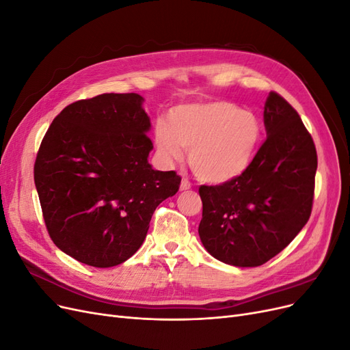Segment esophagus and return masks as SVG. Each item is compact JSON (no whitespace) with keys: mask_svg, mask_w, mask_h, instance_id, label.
Instances as JSON below:
<instances>
[{"mask_svg":"<svg viewBox=\"0 0 350 350\" xmlns=\"http://www.w3.org/2000/svg\"><path fill=\"white\" fill-rule=\"evenodd\" d=\"M189 188H191V184H189V181H187V179H183L181 185H179V189H181V191H187V189H189Z\"/></svg>","mask_w":350,"mask_h":350,"instance_id":"obj_1","label":"esophagus"}]
</instances>
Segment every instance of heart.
I'll return each instance as SVG.
<instances>
[{
    "label": "heart",
    "instance_id": "obj_1",
    "mask_svg": "<svg viewBox=\"0 0 350 350\" xmlns=\"http://www.w3.org/2000/svg\"><path fill=\"white\" fill-rule=\"evenodd\" d=\"M262 139L256 113L226 100L178 105L169 122L154 126V144L166 163L184 159L207 184H225L247 171Z\"/></svg>",
    "mask_w": 350,
    "mask_h": 350
}]
</instances>
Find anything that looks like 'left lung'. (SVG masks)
I'll use <instances>...</instances> for the list:
<instances>
[{"instance_id": "obj_1", "label": "left lung", "mask_w": 350, "mask_h": 350, "mask_svg": "<svg viewBox=\"0 0 350 350\" xmlns=\"http://www.w3.org/2000/svg\"><path fill=\"white\" fill-rule=\"evenodd\" d=\"M267 139L245 172L200 187L198 235L216 260L257 267L289 245L311 216L317 150L291 105L271 92L264 105Z\"/></svg>"}]
</instances>
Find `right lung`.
Listing matches in <instances>:
<instances>
[{"label":"right lung","mask_w":350,"mask_h":350,"mask_svg":"<svg viewBox=\"0 0 350 350\" xmlns=\"http://www.w3.org/2000/svg\"><path fill=\"white\" fill-rule=\"evenodd\" d=\"M137 93H103L52 121L35 185L55 245L92 267H113L142 247L156 207L176 194L174 171H156L150 120Z\"/></svg>","instance_id":"obj_1"}]
</instances>
